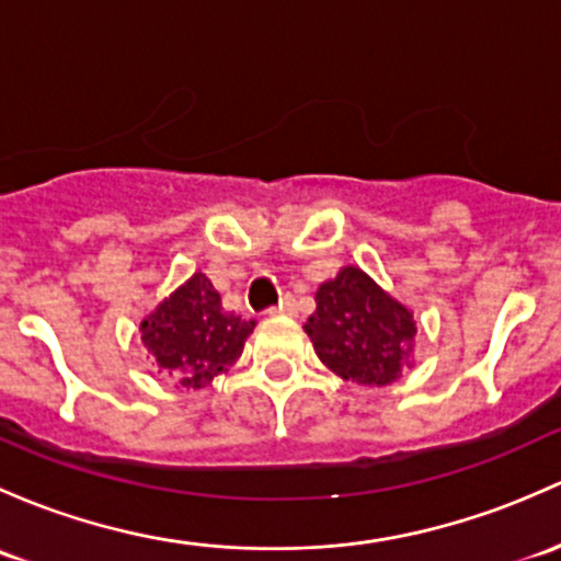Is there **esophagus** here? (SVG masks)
Returning <instances> with one entry per match:
<instances>
[{
	"label": "esophagus",
	"mask_w": 561,
	"mask_h": 561,
	"mask_svg": "<svg viewBox=\"0 0 561 561\" xmlns=\"http://www.w3.org/2000/svg\"><path fill=\"white\" fill-rule=\"evenodd\" d=\"M296 311H298L296 298H293V296H285V298L279 300V306H271L268 314H296Z\"/></svg>",
	"instance_id": "esophagus-1"
}]
</instances>
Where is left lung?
<instances>
[{"label": "left lung", "instance_id": "1", "mask_svg": "<svg viewBox=\"0 0 561 561\" xmlns=\"http://www.w3.org/2000/svg\"><path fill=\"white\" fill-rule=\"evenodd\" d=\"M317 357L341 379L392 385L409 365L414 314L389 298L365 271L346 265L317 290V311L304 325Z\"/></svg>", "mask_w": 561, "mask_h": 561}]
</instances>
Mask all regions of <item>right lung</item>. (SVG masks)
<instances>
[{"label":"right lung","mask_w":561,"mask_h":561,"mask_svg":"<svg viewBox=\"0 0 561 561\" xmlns=\"http://www.w3.org/2000/svg\"><path fill=\"white\" fill-rule=\"evenodd\" d=\"M255 320H241L220 304V293L198 271L145 322L141 341L176 385L202 389L236 363Z\"/></svg>","instance_id":"obj_1"}]
</instances>
